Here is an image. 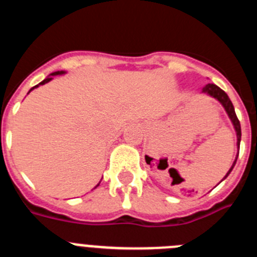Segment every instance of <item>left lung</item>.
Instances as JSON below:
<instances>
[{
	"label": "left lung",
	"mask_w": 257,
	"mask_h": 257,
	"mask_svg": "<svg viewBox=\"0 0 257 257\" xmlns=\"http://www.w3.org/2000/svg\"><path fill=\"white\" fill-rule=\"evenodd\" d=\"M202 92H203V94L210 95V96H212V97H215V99H216V100L219 101V103L221 104L222 106H224L225 112L228 113L229 118H230L231 123H233V126H234L235 133H237V145H238V148H239V144H240V123H239V119L237 118V114H235L234 106H233V104H231L230 99H229V96L226 95V92L222 91L219 86L213 85V83H208V85H206L205 87L202 88ZM237 158H238V156H237ZM237 158H235V161L233 162V165H231V167H230V170L228 171V174L225 175V178L228 176L229 174H230L231 170H233V167H234L235 162H237ZM225 178H224V179H225Z\"/></svg>",
	"instance_id": "1"
}]
</instances>
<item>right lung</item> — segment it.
I'll return each mask as SVG.
<instances>
[{"mask_svg": "<svg viewBox=\"0 0 257 257\" xmlns=\"http://www.w3.org/2000/svg\"><path fill=\"white\" fill-rule=\"evenodd\" d=\"M64 73H65L64 70H58V72H54V73H51V74H50V76H49V77H47V78H45V79H44V81H42V82H40V83H38V85H36V86H35V87H32V88H31V90H29V92H31V91H32V90H33V88L38 87V86H40V85H45V83L50 82V81H51V79H52V77H54V76H58V74H64ZM99 184H100V183H99ZM99 184H97L96 187H99ZM96 187H95V188H96Z\"/></svg>", "mask_w": 257, "mask_h": 257, "instance_id": "1", "label": "right lung"}]
</instances>
